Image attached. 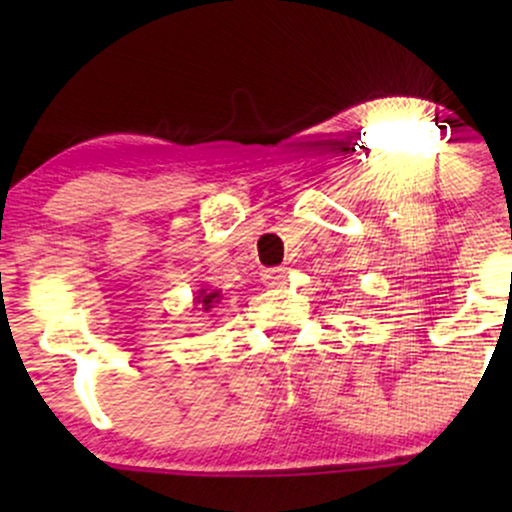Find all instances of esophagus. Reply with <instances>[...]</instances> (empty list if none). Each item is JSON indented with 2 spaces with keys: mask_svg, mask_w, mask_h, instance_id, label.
Segmentation results:
<instances>
[{
  "mask_svg": "<svg viewBox=\"0 0 512 512\" xmlns=\"http://www.w3.org/2000/svg\"><path fill=\"white\" fill-rule=\"evenodd\" d=\"M286 267H269L262 272V281L267 286H284L286 284Z\"/></svg>",
  "mask_w": 512,
  "mask_h": 512,
  "instance_id": "1",
  "label": "esophagus"
}]
</instances>
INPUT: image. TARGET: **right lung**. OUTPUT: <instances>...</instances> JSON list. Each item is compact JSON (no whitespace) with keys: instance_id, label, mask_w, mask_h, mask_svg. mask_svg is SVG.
<instances>
[{"instance_id":"obj_1","label":"right lung","mask_w":512,"mask_h":512,"mask_svg":"<svg viewBox=\"0 0 512 512\" xmlns=\"http://www.w3.org/2000/svg\"><path fill=\"white\" fill-rule=\"evenodd\" d=\"M221 301V293L219 291H209V289H202L197 293L195 303L199 305L197 310H204V313H209L211 308H214V303Z\"/></svg>"}]
</instances>
